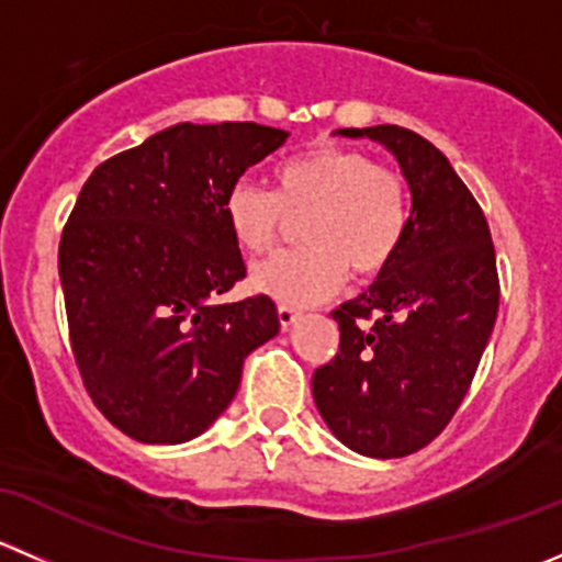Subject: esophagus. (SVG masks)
<instances>
[{
	"label": "esophagus",
	"mask_w": 562,
	"mask_h": 562,
	"mask_svg": "<svg viewBox=\"0 0 562 562\" xmlns=\"http://www.w3.org/2000/svg\"><path fill=\"white\" fill-rule=\"evenodd\" d=\"M277 317H280V326L282 328H291L293 323H296L299 317H302V313H299L296 307H291V304H280V307H277Z\"/></svg>",
	"instance_id": "obj_1"
}]
</instances>
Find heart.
I'll use <instances>...</instances> for the list:
<instances>
[{"mask_svg":"<svg viewBox=\"0 0 562 562\" xmlns=\"http://www.w3.org/2000/svg\"><path fill=\"white\" fill-rule=\"evenodd\" d=\"M231 236L247 255L271 252L304 220V247L269 258L252 271L255 291L304 307L337 293L356 277L391 263L407 231V192L396 171L370 155L317 144L274 168V192L236 181L223 203Z\"/></svg>","mask_w":562,"mask_h":562,"instance_id":"b5f03b06","label":"heart"}]
</instances>
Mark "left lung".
Listing matches in <instances>:
<instances>
[{
  "instance_id": "left-lung-1",
  "label": "left lung",
  "mask_w": 562,
  "mask_h": 562,
  "mask_svg": "<svg viewBox=\"0 0 562 562\" xmlns=\"http://www.w3.org/2000/svg\"><path fill=\"white\" fill-rule=\"evenodd\" d=\"M383 144L411 187L405 239L370 291L334 310L339 353L313 375L323 422L356 454L432 443L462 405L501 304L484 212L427 138L396 124L337 130Z\"/></svg>"
}]
</instances>
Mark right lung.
<instances>
[{"label": "right lung", "instance_id": "right-lung-1", "mask_svg": "<svg viewBox=\"0 0 562 562\" xmlns=\"http://www.w3.org/2000/svg\"><path fill=\"white\" fill-rule=\"evenodd\" d=\"M288 133L181 122L94 168L61 231L78 372L140 443H187L231 405L245 359L280 331L269 296L217 304L247 274L223 203Z\"/></svg>", "mask_w": 562, "mask_h": 562}]
</instances>
